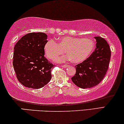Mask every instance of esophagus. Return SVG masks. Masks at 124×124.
<instances>
[{
    "label": "esophagus",
    "mask_w": 124,
    "mask_h": 124,
    "mask_svg": "<svg viewBox=\"0 0 124 124\" xmlns=\"http://www.w3.org/2000/svg\"><path fill=\"white\" fill-rule=\"evenodd\" d=\"M62 67V68H67V67L68 66V65H62L61 66Z\"/></svg>",
    "instance_id": "obj_1"
}]
</instances>
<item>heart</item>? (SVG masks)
<instances>
[{
    "instance_id": "obj_1",
    "label": "heart",
    "mask_w": 124,
    "mask_h": 124,
    "mask_svg": "<svg viewBox=\"0 0 124 124\" xmlns=\"http://www.w3.org/2000/svg\"><path fill=\"white\" fill-rule=\"evenodd\" d=\"M94 43L90 38H79L64 36L60 38L57 43L54 40H49L45 44L44 50L49 59H54L65 51L68 55L56 59L57 62L71 60L75 63L84 62L92 53Z\"/></svg>"
}]
</instances>
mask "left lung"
<instances>
[{
	"mask_svg": "<svg viewBox=\"0 0 124 124\" xmlns=\"http://www.w3.org/2000/svg\"><path fill=\"white\" fill-rule=\"evenodd\" d=\"M96 48L89 57L75 66L76 74L71 78L74 84L81 88H92L98 85L106 74L111 52L104 38L94 37Z\"/></svg>",
	"mask_w": 124,
	"mask_h": 124,
	"instance_id": "obj_1",
	"label": "left lung"
}]
</instances>
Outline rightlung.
Masks as SVG:
<instances>
[{"mask_svg":"<svg viewBox=\"0 0 124 124\" xmlns=\"http://www.w3.org/2000/svg\"><path fill=\"white\" fill-rule=\"evenodd\" d=\"M47 42L46 33L33 32L25 34L14 46V70L17 80L26 87L39 89L51 80L54 65L44 56Z\"/></svg>","mask_w":124,"mask_h":124,"instance_id":"1","label":"right lung"}]
</instances>
